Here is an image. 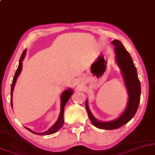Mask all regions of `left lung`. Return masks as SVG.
Masks as SVG:
<instances>
[{
  "instance_id": "obj_1",
  "label": "left lung",
  "mask_w": 155,
  "mask_h": 155,
  "mask_svg": "<svg viewBox=\"0 0 155 155\" xmlns=\"http://www.w3.org/2000/svg\"><path fill=\"white\" fill-rule=\"evenodd\" d=\"M111 43L115 47V61L120 69L128 95V101L125 110L117 118L110 121H101L94 116L88 107V101H86V108L92 124L95 127L103 130L117 129L128 123L137 112L141 94V87L137 76V69L129 52L119 40H114Z\"/></svg>"
}]
</instances>
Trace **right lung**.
<instances>
[{"label": "right lung", "mask_w": 155, "mask_h": 155, "mask_svg": "<svg viewBox=\"0 0 155 155\" xmlns=\"http://www.w3.org/2000/svg\"><path fill=\"white\" fill-rule=\"evenodd\" d=\"M26 51L27 49H25L23 52H22L21 57H20V61H19V65H18V67L17 70H16L15 76L13 77V83H12L11 85V93H10V104H11V106L13 107V92L14 90V87H15L16 81H17V79L18 77V76L20 75V72L22 71V61L25 57L26 54ZM74 94V91L72 88H67L65 91H64L62 94L61 95V110H60V113H59V117L57 119V122L54 124L52 126H51L50 128H49L48 130L43 132V133H35V132L32 131V130H30L28 127H26L27 130H28L29 131H30L31 133L35 134V135H51V134H54L55 133H57V131L59 130V129L62 127V125L64 124V107L65 105L67 104V103L68 102V101L69 100V98H71V95Z\"/></svg>", "instance_id": "1"}]
</instances>
